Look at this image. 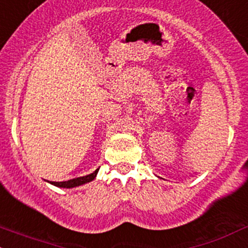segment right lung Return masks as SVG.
<instances>
[{
	"label": "right lung",
	"mask_w": 248,
	"mask_h": 248,
	"mask_svg": "<svg viewBox=\"0 0 248 248\" xmlns=\"http://www.w3.org/2000/svg\"><path fill=\"white\" fill-rule=\"evenodd\" d=\"M98 170L99 168L94 170L93 173H91V174L85 175V177H78V178H75V179H70L68 181H50V184L57 186V187H63V188L78 187V186H81L83 185V184H87L89 183V181L95 179L96 174H98Z\"/></svg>",
	"instance_id": "add662e5"
}]
</instances>
